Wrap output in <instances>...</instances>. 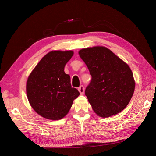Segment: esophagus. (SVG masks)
Returning <instances> with one entry per match:
<instances>
[{
    "mask_svg": "<svg viewBox=\"0 0 156 156\" xmlns=\"http://www.w3.org/2000/svg\"><path fill=\"white\" fill-rule=\"evenodd\" d=\"M78 90L79 92H80V94H81V95H83V94H84V87L83 85L80 86L79 88H78Z\"/></svg>",
    "mask_w": 156,
    "mask_h": 156,
    "instance_id": "34e87169",
    "label": "esophagus"
}]
</instances>
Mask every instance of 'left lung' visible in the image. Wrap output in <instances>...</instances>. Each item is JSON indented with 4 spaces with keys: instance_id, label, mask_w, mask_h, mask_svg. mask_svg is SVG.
Masks as SVG:
<instances>
[{
    "instance_id": "1",
    "label": "left lung",
    "mask_w": 156,
    "mask_h": 156,
    "mask_svg": "<svg viewBox=\"0 0 156 156\" xmlns=\"http://www.w3.org/2000/svg\"><path fill=\"white\" fill-rule=\"evenodd\" d=\"M92 76L85 95L94 111L103 118L124 109L135 90L129 66L105 47H93L79 52Z\"/></svg>"
}]
</instances>
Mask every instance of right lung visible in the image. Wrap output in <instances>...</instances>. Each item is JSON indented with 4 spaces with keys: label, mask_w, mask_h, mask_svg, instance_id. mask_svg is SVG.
Listing matches in <instances>:
<instances>
[{
    "label": "right lung",
    "mask_w": 156,
    "mask_h": 156,
    "mask_svg": "<svg viewBox=\"0 0 156 156\" xmlns=\"http://www.w3.org/2000/svg\"><path fill=\"white\" fill-rule=\"evenodd\" d=\"M72 51L49 52L37 64L27 83V94L37 114L50 120H60L68 114L79 92L72 87L64 66Z\"/></svg>",
    "instance_id": "obj_1"
}]
</instances>
